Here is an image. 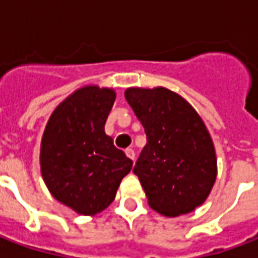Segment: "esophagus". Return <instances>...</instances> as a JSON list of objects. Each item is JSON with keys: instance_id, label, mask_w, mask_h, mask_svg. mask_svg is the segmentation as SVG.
Wrapping results in <instances>:
<instances>
[{"instance_id": "esophagus-1", "label": "esophagus", "mask_w": 258, "mask_h": 258, "mask_svg": "<svg viewBox=\"0 0 258 258\" xmlns=\"http://www.w3.org/2000/svg\"><path fill=\"white\" fill-rule=\"evenodd\" d=\"M125 155H127V157H128V159H131V160L134 162L135 152L133 151V149H125Z\"/></svg>"}]
</instances>
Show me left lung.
Here are the masks:
<instances>
[{
  "instance_id": "obj_1",
  "label": "left lung",
  "mask_w": 258,
  "mask_h": 258,
  "mask_svg": "<svg viewBox=\"0 0 258 258\" xmlns=\"http://www.w3.org/2000/svg\"><path fill=\"white\" fill-rule=\"evenodd\" d=\"M125 99L144 125L146 145L134 171L153 210L167 217L194 211L217 177L214 145L184 98L166 88H128Z\"/></svg>"
}]
</instances>
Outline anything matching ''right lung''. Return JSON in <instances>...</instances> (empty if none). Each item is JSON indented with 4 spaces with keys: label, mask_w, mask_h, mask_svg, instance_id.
Returning <instances> with one entry per match:
<instances>
[{
    "label": "right lung",
    "mask_w": 258,
    "mask_h": 258,
    "mask_svg": "<svg viewBox=\"0 0 258 258\" xmlns=\"http://www.w3.org/2000/svg\"><path fill=\"white\" fill-rule=\"evenodd\" d=\"M114 99L107 88L76 91L53 110L42 135V178L55 199L83 216L105 210L133 167L105 134Z\"/></svg>",
    "instance_id": "1"
}]
</instances>
